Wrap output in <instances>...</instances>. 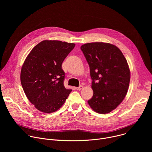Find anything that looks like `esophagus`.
I'll return each mask as SVG.
<instances>
[{"label": "esophagus", "instance_id": "obj_1", "mask_svg": "<svg viewBox=\"0 0 152 152\" xmlns=\"http://www.w3.org/2000/svg\"><path fill=\"white\" fill-rule=\"evenodd\" d=\"M83 86H82V85H80L79 87H76V89L77 90H82V88H83Z\"/></svg>", "mask_w": 152, "mask_h": 152}]
</instances>
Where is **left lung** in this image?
Wrapping results in <instances>:
<instances>
[{"label": "left lung", "instance_id": "obj_1", "mask_svg": "<svg viewBox=\"0 0 152 152\" xmlns=\"http://www.w3.org/2000/svg\"><path fill=\"white\" fill-rule=\"evenodd\" d=\"M90 66L93 96L88 101L95 112H111L124 99L129 85L127 61L115 46L102 42L86 43L80 47Z\"/></svg>", "mask_w": 152, "mask_h": 152}]
</instances>
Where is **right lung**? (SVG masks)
I'll return each mask as SVG.
<instances>
[{
	"mask_svg": "<svg viewBox=\"0 0 152 152\" xmlns=\"http://www.w3.org/2000/svg\"><path fill=\"white\" fill-rule=\"evenodd\" d=\"M75 44L58 40H44L26 57L20 80L28 100L41 112L56 111L72 91L64 85L62 64Z\"/></svg>",
	"mask_w": 152,
	"mask_h": 152,
	"instance_id": "obj_1",
	"label": "right lung"
}]
</instances>
